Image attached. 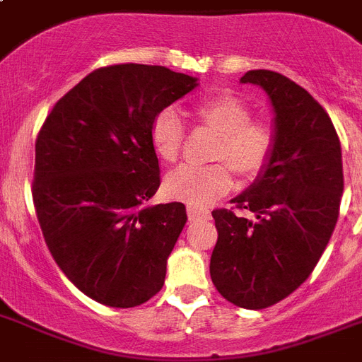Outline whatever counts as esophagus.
I'll use <instances>...</instances> for the list:
<instances>
[{
    "instance_id": "34e87169",
    "label": "esophagus",
    "mask_w": 362,
    "mask_h": 362,
    "mask_svg": "<svg viewBox=\"0 0 362 362\" xmlns=\"http://www.w3.org/2000/svg\"><path fill=\"white\" fill-rule=\"evenodd\" d=\"M187 218L189 220H209L210 210L203 206H195V204H187Z\"/></svg>"
}]
</instances>
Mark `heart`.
<instances>
[{
	"label": "heart",
	"instance_id": "heart-1",
	"mask_svg": "<svg viewBox=\"0 0 362 362\" xmlns=\"http://www.w3.org/2000/svg\"><path fill=\"white\" fill-rule=\"evenodd\" d=\"M192 115L201 127L218 135L210 158L220 163L195 167L182 165L165 180V192L187 203H206L233 187V175L244 182L255 180L270 165L276 153L274 125L252 120V109L240 98L214 93L197 99ZM186 125L178 112L165 109L156 115L150 127L153 152L165 163H175L186 146Z\"/></svg>",
	"mask_w": 362,
	"mask_h": 362
}]
</instances>
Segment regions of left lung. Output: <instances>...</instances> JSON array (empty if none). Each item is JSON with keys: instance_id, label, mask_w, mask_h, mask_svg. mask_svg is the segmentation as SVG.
<instances>
[{"instance_id": "left-lung-1", "label": "left lung", "mask_w": 362, "mask_h": 362, "mask_svg": "<svg viewBox=\"0 0 362 362\" xmlns=\"http://www.w3.org/2000/svg\"><path fill=\"white\" fill-rule=\"evenodd\" d=\"M242 82L269 93L276 112V153L234 209L212 210L218 240L210 278L229 303L261 310L280 303L303 284L337 226L344 192L340 139L327 110L287 76L247 71Z\"/></svg>"}]
</instances>
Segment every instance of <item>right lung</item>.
Segmentation results:
<instances>
[{"instance_id": "right-lung-1", "label": "right lung", "mask_w": 362, "mask_h": 362, "mask_svg": "<svg viewBox=\"0 0 362 362\" xmlns=\"http://www.w3.org/2000/svg\"><path fill=\"white\" fill-rule=\"evenodd\" d=\"M163 65L99 67L42 122L31 195L64 274L93 300L133 308L163 287L186 206H146L161 184L150 141L158 112L195 88Z\"/></svg>"}]
</instances>
